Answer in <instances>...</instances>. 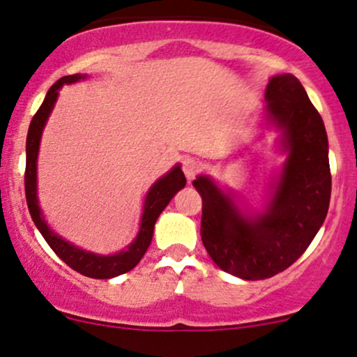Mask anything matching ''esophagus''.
<instances>
[{
	"instance_id": "34e87169",
	"label": "esophagus",
	"mask_w": 357,
	"mask_h": 357,
	"mask_svg": "<svg viewBox=\"0 0 357 357\" xmlns=\"http://www.w3.org/2000/svg\"><path fill=\"white\" fill-rule=\"evenodd\" d=\"M199 169H202V162H198L196 159L188 158L183 161V171L184 174H186L188 183H191L192 179H195V176L199 173Z\"/></svg>"
}]
</instances>
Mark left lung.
I'll return each instance as SVG.
<instances>
[{"instance_id":"8db88e82","label":"left lung","mask_w":357,"mask_h":357,"mask_svg":"<svg viewBox=\"0 0 357 357\" xmlns=\"http://www.w3.org/2000/svg\"><path fill=\"white\" fill-rule=\"evenodd\" d=\"M265 102V127L278 132L285 161L261 211L240 206L210 176L192 181L203 198L204 248L221 270L243 280H264L289 268L321 230L331 202L327 132L305 89L290 73L273 75Z\"/></svg>"}]
</instances>
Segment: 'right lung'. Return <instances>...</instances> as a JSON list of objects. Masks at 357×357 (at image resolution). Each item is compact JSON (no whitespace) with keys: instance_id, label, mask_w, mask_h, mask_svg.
I'll return each instance as SVG.
<instances>
[{"instance_id":"obj_1","label":"right lung","mask_w":357,"mask_h":357,"mask_svg":"<svg viewBox=\"0 0 357 357\" xmlns=\"http://www.w3.org/2000/svg\"><path fill=\"white\" fill-rule=\"evenodd\" d=\"M87 79V75L75 73V75L61 77V79L53 84L50 90L45 96L43 104L36 110V114L31 119L30 129H28L26 136V171H24V192H26V203L28 210H30L31 220L42 233L45 241L50 245L53 252L59 255L68 267L82 273V275L90 278H114L117 275L132 270L144 257L147 247L151 245L154 235V225L155 220L159 218L162 210L169 204L171 199L179 190L186 186V178L181 166L176 165L167 171L165 176L155 181L147 191L144 198V206H142L141 225H139V231L136 238L127 245V248L121 250L117 253H110V255H100V253L89 252V250L77 247L55 233L48 227L47 220H45L42 208L38 202V179H36V165H38V151L40 141H42V134L45 126H47L48 117H50L53 107H55L56 99H59V92L63 85L75 84Z\"/></svg>"}]
</instances>
